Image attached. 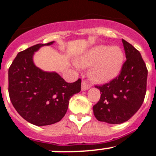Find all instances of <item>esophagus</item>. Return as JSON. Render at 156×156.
I'll use <instances>...</instances> for the list:
<instances>
[{"label":"esophagus","mask_w":156,"mask_h":156,"mask_svg":"<svg viewBox=\"0 0 156 156\" xmlns=\"http://www.w3.org/2000/svg\"><path fill=\"white\" fill-rule=\"evenodd\" d=\"M89 88H90L89 84L86 82L85 80H83L82 81V85H81V90H82V91L87 90H88Z\"/></svg>","instance_id":"1"}]
</instances>
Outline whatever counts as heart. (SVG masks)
<instances>
[{"mask_svg": "<svg viewBox=\"0 0 156 156\" xmlns=\"http://www.w3.org/2000/svg\"><path fill=\"white\" fill-rule=\"evenodd\" d=\"M125 62V53L118 45H98L90 48L77 62L81 67L93 66L89 71L92 82L107 83L120 74Z\"/></svg>", "mask_w": 156, "mask_h": 156, "instance_id": "1", "label": "heart"}]
</instances>
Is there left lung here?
<instances>
[{"label": "left lung", "mask_w": 156, "mask_h": 156, "mask_svg": "<svg viewBox=\"0 0 156 156\" xmlns=\"http://www.w3.org/2000/svg\"><path fill=\"white\" fill-rule=\"evenodd\" d=\"M126 61L120 75L108 83L96 87L101 98L93 108L94 116L108 124L128 121L141 108L146 93L148 70L141 54L122 39Z\"/></svg>", "instance_id": "left-lung-1"}]
</instances>
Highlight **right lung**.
<instances>
[{"label":"right lung","instance_id":"right-lung-1","mask_svg":"<svg viewBox=\"0 0 156 156\" xmlns=\"http://www.w3.org/2000/svg\"><path fill=\"white\" fill-rule=\"evenodd\" d=\"M37 44L18 52L8 70V92L13 106L28 122L45 126L58 122L66 113L69 99L81 90V80L66 83L55 72L37 67L33 56Z\"/></svg>","mask_w":156,"mask_h":156}]
</instances>
